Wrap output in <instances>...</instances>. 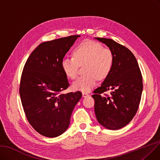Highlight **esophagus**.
<instances>
[{"mask_svg": "<svg viewBox=\"0 0 160 160\" xmlns=\"http://www.w3.org/2000/svg\"><path fill=\"white\" fill-rule=\"evenodd\" d=\"M82 97H88V94L87 93V92H82Z\"/></svg>", "mask_w": 160, "mask_h": 160, "instance_id": "obj_1", "label": "esophagus"}]
</instances>
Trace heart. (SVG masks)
Segmentation results:
<instances>
[{
	"label": "heart",
	"mask_w": 160,
	"mask_h": 160,
	"mask_svg": "<svg viewBox=\"0 0 160 160\" xmlns=\"http://www.w3.org/2000/svg\"><path fill=\"white\" fill-rule=\"evenodd\" d=\"M73 56L62 60V68L67 77L75 79L79 65L85 63L84 71L86 73L72 85L75 91H90L97 83L98 78H105L113 65L114 58L111 50L93 41H85L79 44L73 50Z\"/></svg>",
	"instance_id": "obj_1"
}]
</instances>
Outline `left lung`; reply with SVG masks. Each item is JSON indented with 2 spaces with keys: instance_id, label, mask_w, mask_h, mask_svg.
Instances as JSON below:
<instances>
[{
  "instance_id": "obj_1",
  "label": "left lung",
  "mask_w": 160,
  "mask_h": 160,
  "mask_svg": "<svg viewBox=\"0 0 160 160\" xmlns=\"http://www.w3.org/2000/svg\"><path fill=\"white\" fill-rule=\"evenodd\" d=\"M113 54V65L100 87L94 91V112L99 123L117 130L132 119L138 110L143 89L142 78L134 54L127 47L106 38L96 37ZM110 90L111 96L103 92Z\"/></svg>"
}]
</instances>
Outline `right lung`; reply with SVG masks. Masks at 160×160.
Here are the masks:
<instances>
[{
  "label": "right lung",
  "instance_id": "right-lung-1",
  "mask_svg": "<svg viewBox=\"0 0 160 160\" xmlns=\"http://www.w3.org/2000/svg\"><path fill=\"white\" fill-rule=\"evenodd\" d=\"M80 35H72L42 42L30 54L21 77L20 95L30 125L50 138L64 132L80 91L62 93L69 86L62 61Z\"/></svg>",
  "mask_w": 160,
  "mask_h": 160
}]
</instances>
